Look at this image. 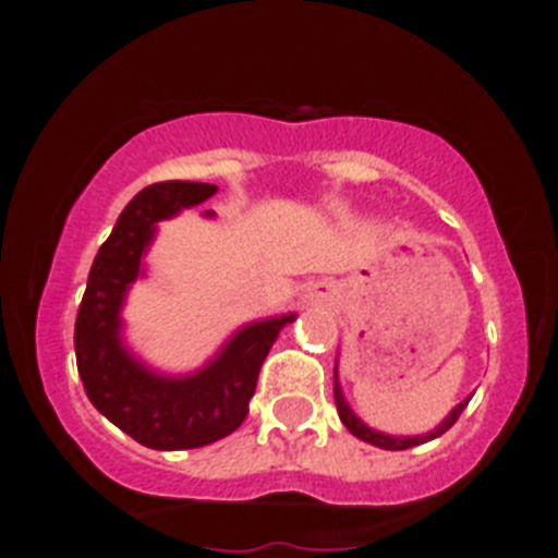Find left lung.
<instances>
[{
  "instance_id": "8db88e82",
  "label": "left lung",
  "mask_w": 558,
  "mask_h": 558,
  "mask_svg": "<svg viewBox=\"0 0 558 558\" xmlns=\"http://www.w3.org/2000/svg\"><path fill=\"white\" fill-rule=\"evenodd\" d=\"M333 401H337V413H339V421L348 426V433L356 435L360 440H367V444H373V447L379 449H393V452H399V449H410V447H418V444H424V440H433L438 438V435H444L449 429V426L454 424V421L460 418V413H463V407L469 404V401H463V404H458L452 410V415H449L444 424L438 426V429H433L429 435H418V438H390V435H381L376 433V429H371V426L362 424L356 415L351 413V407L345 404V399H342V390H339V381H337V371H333Z\"/></svg>"
}]
</instances>
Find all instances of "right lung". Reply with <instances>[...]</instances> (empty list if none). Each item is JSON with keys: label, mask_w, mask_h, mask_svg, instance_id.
Masks as SVG:
<instances>
[{"label": "right lung", "mask_w": 558, "mask_h": 558, "mask_svg": "<svg viewBox=\"0 0 558 558\" xmlns=\"http://www.w3.org/2000/svg\"><path fill=\"white\" fill-rule=\"evenodd\" d=\"M216 193L205 182H157L140 191L95 255L75 319V360L84 390L100 413L148 449H196L227 438L244 424L266 353L292 314L246 326L216 362L187 379L145 371L120 345V306L154 225Z\"/></svg>", "instance_id": "1"}]
</instances>
